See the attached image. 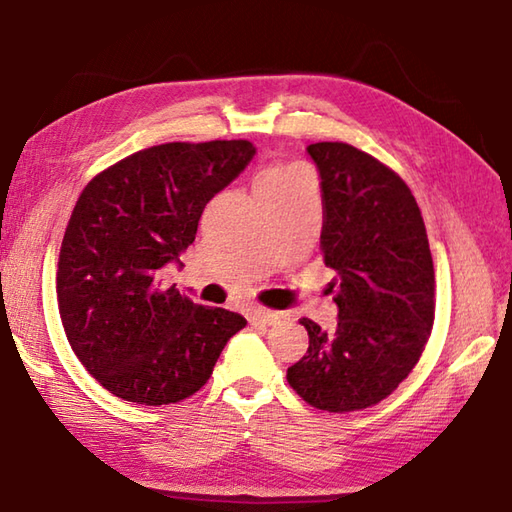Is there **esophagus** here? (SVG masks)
Wrapping results in <instances>:
<instances>
[{"mask_svg": "<svg viewBox=\"0 0 512 512\" xmlns=\"http://www.w3.org/2000/svg\"><path fill=\"white\" fill-rule=\"evenodd\" d=\"M281 319H284V314L281 312H273V310H266V308H253L248 314V321L253 325H277Z\"/></svg>", "mask_w": 512, "mask_h": 512, "instance_id": "1", "label": "esophagus"}]
</instances>
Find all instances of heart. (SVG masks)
Returning a JSON list of instances; mask_svg holds the SVG:
<instances>
[{
	"label": "heart",
	"mask_w": 512,
	"mask_h": 512,
	"mask_svg": "<svg viewBox=\"0 0 512 512\" xmlns=\"http://www.w3.org/2000/svg\"><path fill=\"white\" fill-rule=\"evenodd\" d=\"M306 176H308L306 169L297 165H270L259 171V176L255 180V189L257 191L281 189V187H288V184H295L297 180Z\"/></svg>",
	"instance_id": "obj_1"
}]
</instances>
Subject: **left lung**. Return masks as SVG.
<instances>
[{"instance_id":"8db88e82","label":"left lung","mask_w":512,"mask_h":512,"mask_svg":"<svg viewBox=\"0 0 512 512\" xmlns=\"http://www.w3.org/2000/svg\"><path fill=\"white\" fill-rule=\"evenodd\" d=\"M321 176L323 262L339 321L308 330L288 383L308 405L345 413L387 398L420 361L436 314L427 228L409 187L374 156L345 143L308 145Z\"/></svg>"}]
</instances>
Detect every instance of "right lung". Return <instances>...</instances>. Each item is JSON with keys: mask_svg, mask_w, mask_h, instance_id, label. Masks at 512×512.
Masks as SVG:
<instances>
[{"mask_svg": "<svg viewBox=\"0 0 512 512\" xmlns=\"http://www.w3.org/2000/svg\"><path fill=\"white\" fill-rule=\"evenodd\" d=\"M248 140L156 145L88 182L65 228L57 299L65 336L110 394L138 405L193 396L246 325L198 306L160 268L178 262L215 193L255 156Z\"/></svg>", "mask_w": 512, "mask_h": 512, "instance_id": "add662e5", "label": "right lung"}]
</instances>
